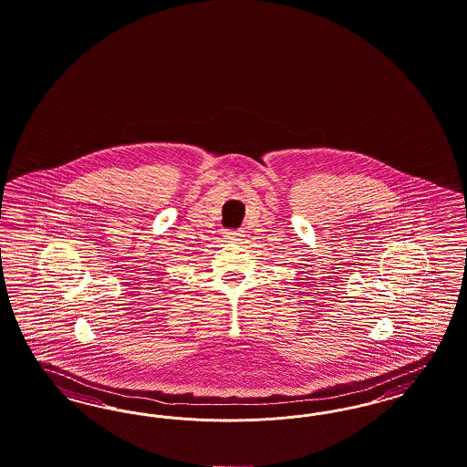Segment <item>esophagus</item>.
<instances>
[{
	"instance_id": "esophagus-1",
	"label": "esophagus",
	"mask_w": 467,
	"mask_h": 467,
	"mask_svg": "<svg viewBox=\"0 0 467 467\" xmlns=\"http://www.w3.org/2000/svg\"><path fill=\"white\" fill-rule=\"evenodd\" d=\"M245 237V232L244 230H234V232H225L226 242H234V244H244L242 241Z\"/></svg>"
}]
</instances>
